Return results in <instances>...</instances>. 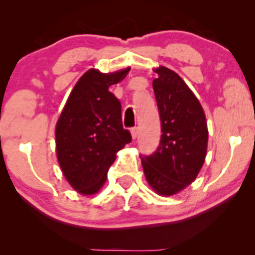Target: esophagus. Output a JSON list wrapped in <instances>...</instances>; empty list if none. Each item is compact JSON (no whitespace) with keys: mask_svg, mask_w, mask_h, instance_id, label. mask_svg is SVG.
<instances>
[{"mask_svg":"<svg viewBox=\"0 0 255 255\" xmlns=\"http://www.w3.org/2000/svg\"><path fill=\"white\" fill-rule=\"evenodd\" d=\"M130 133H131V137H133V139H136L137 134H139V129H137V127H133V128H131Z\"/></svg>","mask_w":255,"mask_h":255,"instance_id":"esophagus-1","label":"esophagus"}]
</instances>
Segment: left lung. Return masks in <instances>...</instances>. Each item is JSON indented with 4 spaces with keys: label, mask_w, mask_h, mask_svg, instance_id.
<instances>
[{
    "label": "left lung",
    "mask_w": 255,
    "mask_h": 255,
    "mask_svg": "<svg viewBox=\"0 0 255 255\" xmlns=\"http://www.w3.org/2000/svg\"><path fill=\"white\" fill-rule=\"evenodd\" d=\"M154 96L162 135L151 156H141L146 180L160 195H174L191 184L205 162L206 119L201 104L186 83L166 67L156 69Z\"/></svg>",
    "instance_id": "1"
}]
</instances>
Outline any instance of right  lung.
<instances>
[{
	"label": "right lung",
	"mask_w": 255,
	"mask_h": 255,
	"mask_svg": "<svg viewBox=\"0 0 255 255\" xmlns=\"http://www.w3.org/2000/svg\"><path fill=\"white\" fill-rule=\"evenodd\" d=\"M130 68L103 74L90 69L79 79L56 125V152L64 177L84 195L102 188L116 153L131 141L122 126L121 103L109 91Z\"/></svg>",
	"instance_id": "add662e5"
}]
</instances>
